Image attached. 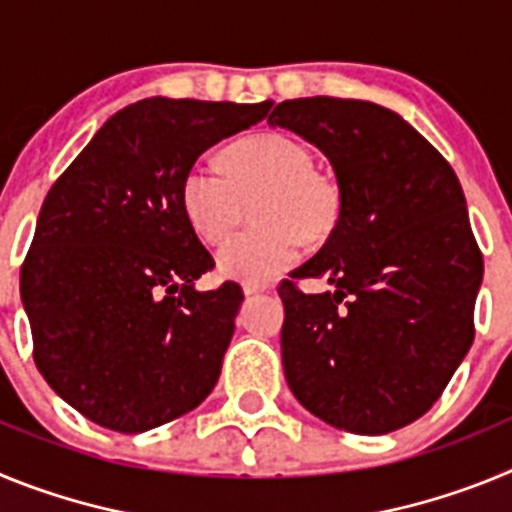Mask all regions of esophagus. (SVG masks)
<instances>
[{
	"mask_svg": "<svg viewBox=\"0 0 512 512\" xmlns=\"http://www.w3.org/2000/svg\"><path fill=\"white\" fill-rule=\"evenodd\" d=\"M266 284H243V292H246V295H256V292H266Z\"/></svg>",
	"mask_w": 512,
	"mask_h": 512,
	"instance_id": "esophagus-1",
	"label": "esophagus"
}]
</instances>
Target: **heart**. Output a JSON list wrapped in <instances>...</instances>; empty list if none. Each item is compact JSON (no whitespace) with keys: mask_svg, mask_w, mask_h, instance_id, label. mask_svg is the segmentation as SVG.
I'll return each mask as SVG.
<instances>
[{"mask_svg":"<svg viewBox=\"0 0 512 512\" xmlns=\"http://www.w3.org/2000/svg\"><path fill=\"white\" fill-rule=\"evenodd\" d=\"M253 205L256 228L233 235L217 266L225 277L269 282L300 261L307 241H323L338 225V189L315 171L310 148L287 133H259L233 143L225 166L197 158L182 179V205L194 233L220 243Z\"/></svg>","mask_w":512,"mask_h":512,"instance_id":"heart-1","label":"heart"}]
</instances>
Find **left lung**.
I'll return each instance as SVG.
<instances>
[{
	"label": "left lung",
	"instance_id": "1",
	"mask_svg": "<svg viewBox=\"0 0 512 512\" xmlns=\"http://www.w3.org/2000/svg\"><path fill=\"white\" fill-rule=\"evenodd\" d=\"M269 125L315 143L336 171L341 217L279 284L289 390L325 423L382 436L433 408L474 341L482 251L449 161L387 107L305 97ZM336 293L307 296L297 278Z\"/></svg>",
	"mask_w": 512,
	"mask_h": 512
}]
</instances>
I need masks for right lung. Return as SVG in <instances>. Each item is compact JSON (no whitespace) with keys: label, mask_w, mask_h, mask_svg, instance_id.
<instances>
[{"label":"right lung","mask_w":512,"mask_h":512,"mask_svg":"<svg viewBox=\"0 0 512 512\" xmlns=\"http://www.w3.org/2000/svg\"><path fill=\"white\" fill-rule=\"evenodd\" d=\"M269 107L140 99L104 122L45 197L20 269L33 359L92 423L151 431L215 387L243 289H194L215 259L184 212L182 179Z\"/></svg>","instance_id":"obj_1"}]
</instances>
